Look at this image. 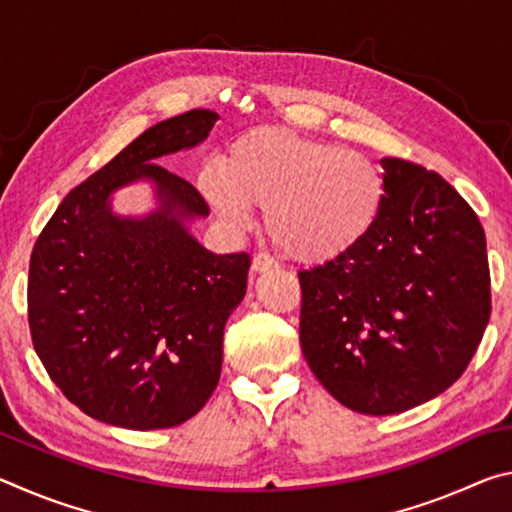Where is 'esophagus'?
<instances>
[{
	"label": "esophagus",
	"mask_w": 512,
	"mask_h": 512,
	"mask_svg": "<svg viewBox=\"0 0 512 512\" xmlns=\"http://www.w3.org/2000/svg\"><path fill=\"white\" fill-rule=\"evenodd\" d=\"M253 268L255 273H266V271H273V268H277V262L275 259L271 257V255H266V253H257L255 257H253Z\"/></svg>",
	"instance_id": "obj_1"
}]
</instances>
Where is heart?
<instances>
[{"mask_svg": "<svg viewBox=\"0 0 512 512\" xmlns=\"http://www.w3.org/2000/svg\"><path fill=\"white\" fill-rule=\"evenodd\" d=\"M198 187L216 212L235 223L246 221L250 207H264L268 237L302 264L352 255L377 230L388 198L375 162L284 128L241 135L221 167L201 169Z\"/></svg>", "mask_w": 512, "mask_h": 512, "instance_id": "heart-1", "label": "heart"}]
</instances>
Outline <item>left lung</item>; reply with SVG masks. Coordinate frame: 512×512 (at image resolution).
<instances>
[{
  "label": "left lung",
  "instance_id": "obj_1",
  "mask_svg": "<svg viewBox=\"0 0 512 512\" xmlns=\"http://www.w3.org/2000/svg\"><path fill=\"white\" fill-rule=\"evenodd\" d=\"M388 198L352 255L300 271V345L327 393L393 415L447 391L490 320L485 232L465 198L420 164L384 158Z\"/></svg>",
  "mask_w": 512,
  "mask_h": 512
}]
</instances>
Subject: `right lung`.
Instances as JSON below:
<instances>
[{"label":"right lung","mask_w":512,"mask_h":512,"mask_svg":"<svg viewBox=\"0 0 512 512\" xmlns=\"http://www.w3.org/2000/svg\"><path fill=\"white\" fill-rule=\"evenodd\" d=\"M216 117L189 110L151 126L63 198L33 246V348L67 400L99 422L176 427L219 384L223 327L246 296L250 255L198 244L185 221L210 207L155 162L201 144ZM140 177L156 183L161 210L112 217L107 196Z\"/></svg>","instance_id":"add662e5"}]
</instances>
